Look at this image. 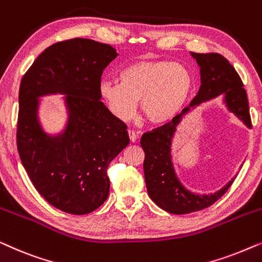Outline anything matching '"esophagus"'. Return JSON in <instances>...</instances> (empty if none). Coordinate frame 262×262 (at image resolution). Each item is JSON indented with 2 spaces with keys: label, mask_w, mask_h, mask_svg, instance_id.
<instances>
[{
  "label": "esophagus",
  "mask_w": 262,
  "mask_h": 262,
  "mask_svg": "<svg viewBox=\"0 0 262 262\" xmlns=\"http://www.w3.org/2000/svg\"><path fill=\"white\" fill-rule=\"evenodd\" d=\"M127 135H128V138H130V141H131L132 143H135L136 141H137V135H136L135 131L127 130Z\"/></svg>",
  "instance_id": "34e87169"
}]
</instances>
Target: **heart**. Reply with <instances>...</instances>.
<instances>
[{
    "label": "heart",
    "mask_w": 262,
    "mask_h": 262,
    "mask_svg": "<svg viewBox=\"0 0 262 262\" xmlns=\"http://www.w3.org/2000/svg\"><path fill=\"white\" fill-rule=\"evenodd\" d=\"M194 88L188 68L166 59H143L120 71L119 82L102 80L99 94L120 121L134 116L137 101L149 124L164 125L182 112Z\"/></svg>",
    "instance_id": "1"
}]
</instances>
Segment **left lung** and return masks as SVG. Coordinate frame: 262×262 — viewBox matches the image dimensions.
<instances>
[{
    "instance_id": "8db88e82",
    "label": "left lung",
    "mask_w": 262,
    "mask_h": 262,
    "mask_svg": "<svg viewBox=\"0 0 262 262\" xmlns=\"http://www.w3.org/2000/svg\"><path fill=\"white\" fill-rule=\"evenodd\" d=\"M200 71V88L194 100L179 116L163 126L143 135L141 145L145 152L144 179L150 199L167 212L186 214L203 210L217 202L234 178L218 191L210 194L192 192L182 184L174 168L171 146L178 128L186 117L202 103L222 98V103L246 127L252 128L248 99L243 83L234 67L218 53L191 52Z\"/></svg>"
}]
</instances>
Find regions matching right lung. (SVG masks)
<instances>
[{"label":"right lung","instance_id":"1","mask_svg":"<svg viewBox=\"0 0 262 262\" xmlns=\"http://www.w3.org/2000/svg\"><path fill=\"white\" fill-rule=\"evenodd\" d=\"M118 56L108 44L75 38L45 49L24 75L19 92L17 151L35 189L52 206L85 214L110 193L107 168L130 143L126 125L100 101L105 68ZM62 95L67 119L50 134L41 124V98Z\"/></svg>","mask_w":262,"mask_h":262}]
</instances>
